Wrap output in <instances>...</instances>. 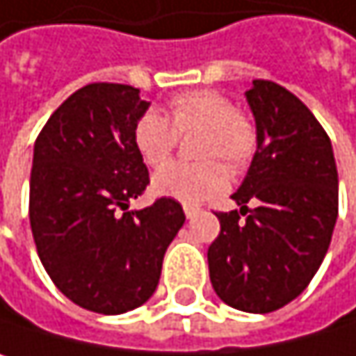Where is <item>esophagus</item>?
<instances>
[{
    "label": "esophagus",
    "mask_w": 356,
    "mask_h": 356,
    "mask_svg": "<svg viewBox=\"0 0 356 356\" xmlns=\"http://www.w3.org/2000/svg\"><path fill=\"white\" fill-rule=\"evenodd\" d=\"M200 211H202V209H200V207H196V204H184V213H186V217H188V219H194Z\"/></svg>",
    "instance_id": "obj_1"
}]
</instances>
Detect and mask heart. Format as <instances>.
Listing matches in <instances>:
<instances>
[{
    "mask_svg": "<svg viewBox=\"0 0 356 356\" xmlns=\"http://www.w3.org/2000/svg\"><path fill=\"white\" fill-rule=\"evenodd\" d=\"M202 129L198 158H219L232 170H242L257 152V127L234 102L215 89H194L170 99V120L158 110L143 112L133 127V145L149 166L162 164L179 141V133ZM227 170L217 160L168 162L152 177L158 196L181 202H202L221 194Z\"/></svg>",
    "mask_w": 356,
    "mask_h": 356,
    "instance_id": "obj_1",
    "label": "heart"
}]
</instances>
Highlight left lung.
<instances>
[{
    "label": "left lung",
    "instance_id": "left-lung-1",
    "mask_svg": "<svg viewBox=\"0 0 356 356\" xmlns=\"http://www.w3.org/2000/svg\"><path fill=\"white\" fill-rule=\"evenodd\" d=\"M257 152L232 196L240 212L217 213L209 246L217 296L246 313H271L305 292L321 267L338 219V170L327 133L286 87L257 79L246 91ZM257 204L248 209V202Z\"/></svg>",
    "mask_w": 356,
    "mask_h": 356
}]
</instances>
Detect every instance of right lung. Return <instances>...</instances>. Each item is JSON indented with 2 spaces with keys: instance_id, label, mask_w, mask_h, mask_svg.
<instances>
[{
  "instance_id": "1",
  "label": "right lung",
  "mask_w": 356,
  "mask_h": 356,
  "mask_svg": "<svg viewBox=\"0 0 356 356\" xmlns=\"http://www.w3.org/2000/svg\"><path fill=\"white\" fill-rule=\"evenodd\" d=\"M147 108L131 85L91 83L35 141L29 219L37 254L66 298L102 315L133 311L154 294L164 252L186 223L172 198L129 211L149 184L133 145Z\"/></svg>"
}]
</instances>
